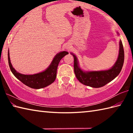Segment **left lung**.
<instances>
[{"label": "left lung", "instance_id": "1", "mask_svg": "<svg viewBox=\"0 0 133 133\" xmlns=\"http://www.w3.org/2000/svg\"><path fill=\"white\" fill-rule=\"evenodd\" d=\"M71 55L74 57V70L78 80L83 84L94 88L104 86L114 79L120 73L124 60V51L121 40L120 41V50L117 60L114 66L108 70L83 71L78 66V61L76 56L73 54Z\"/></svg>", "mask_w": 133, "mask_h": 133}]
</instances>
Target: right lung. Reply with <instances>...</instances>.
<instances>
[{
	"mask_svg": "<svg viewBox=\"0 0 133 133\" xmlns=\"http://www.w3.org/2000/svg\"><path fill=\"white\" fill-rule=\"evenodd\" d=\"M68 54L69 53L67 51H65L57 54L54 58L50 66L46 70L42 72V73L32 75H22V74L18 73L15 70V69L13 68L10 63L9 51L8 61L11 71L17 79H19L23 84L30 87V88L39 89L44 88V87L48 86L55 82L56 78V75H57V70L58 63H59L62 58Z\"/></svg>",
	"mask_w": 133,
	"mask_h": 133,
	"instance_id": "right-lung-1",
	"label": "right lung"
}]
</instances>
